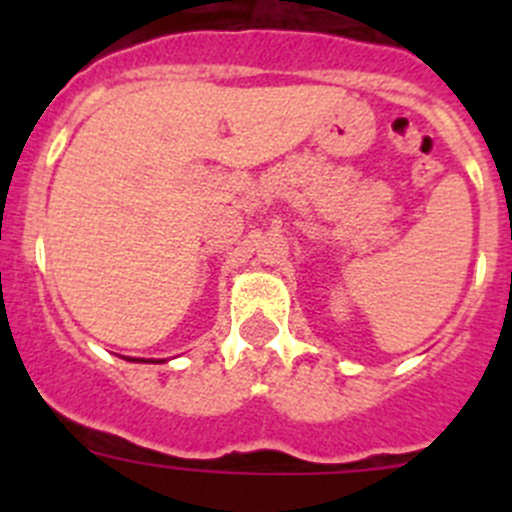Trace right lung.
I'll return each mask as SVG.
<instances>
[{
    "instance_id": "right-lung-1",
    "label": "right lung",
    "mask_w": 512,
    "mask_h": 512,
    "mask_svg": "<svg viewBox=\"0 0 512 512\" xmlns=\"http://www.w3.org/2000/svg\"><path fill=\"white\" fill-rule=\"evenodd\" d=\"M141 361H143V359H141Z\"/></svg>"
}]
</instances>
